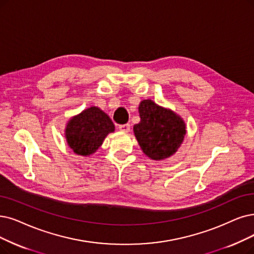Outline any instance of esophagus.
Returning a JSON list of instances; mask_svg holds the SVG:
<instances>
[{
  "label": "esophagus",
  "instance_id": "1",
  "mask_svg": "<svg viewBox=\"0 0 254 254\" xmlns=\"http://www.w3.org/2000/svg\"><path fill=\"white\" fill-rule=\"evenodd\" d=\"M119 129H120V131H122V132H129V131H130V124L120 125Z\"/></svg>",
  "mask_w": 254,
  "mask_h": 254
}]
</instances>
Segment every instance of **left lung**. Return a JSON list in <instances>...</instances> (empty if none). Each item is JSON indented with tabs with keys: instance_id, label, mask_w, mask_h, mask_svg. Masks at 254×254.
I'll list each match as a JSON object with an SVG mask.
<instances>
[{
	"instance_id": "1",
	"label": "left lung",
	"mask_w": 254,
	"mask_h": 254,
	"mask_svg": "<svg viewBox=\"0 0 254 254\" xmlns=\"http://www.w3.org/2000/svg\"><path fill=\"white\" fill-rule=\"evenodd\" d=\"M138 113L140 122L133 126V132L144 153L153 160L174 155L187 134L184 119L150 99L140 101Z\"/></svg>"
}]
</instances>
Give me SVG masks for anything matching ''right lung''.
Returning <instances> with one entry per match:
<instances>
[{"mask_svg":"<svg viewBox=\"0 0 254 254\" xmlns=\"http://www.w3.org/2000/svg\"><path fill=\"white\" fill-rule=\"evenodd\" d=\"M115 125L102 109L90 106L70 118L64 129L67 146L80 156H89L102 146Z\"/></svg>","mask_w":254,"mask_h":254,"instance_id":"add662e5","label":"right lung"}]
</instances>
